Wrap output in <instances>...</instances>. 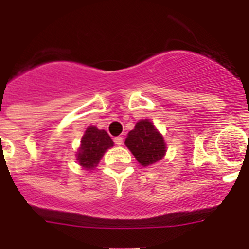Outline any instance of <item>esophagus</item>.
Listing matches in <instances>:
<instances>
[{
  "instance_id": "1",
  "label": "esophagus",
  "mask_w": 249,
  "mask_h": 249,
  "mask_svg": "<svg viewBox=\"0 0 249 249\" xmlns=\"http://www.w3.org/2000/svg\"><path fill=\"white\" fill-rule=\"evenodd\" d=\"M114 143L117 144V146H121L123 143V138L122 137H114Z\"/></svg>"
}]
</instances>
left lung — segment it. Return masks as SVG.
Wrapping results in <instances>:
<instances>
[{"label":"left lung","instance_id":"left-lung-1","mask_svg":"<svg viewBox=\"0 0 249 249\" xmlns=\"http://www.w3.org/2000/svg\"><path fill=\"white\" fill-rule=\"evenodd\" d=\"M124 144L143 167L162 160L167 151L164 138L149 120L136 123L135 128L128 132Z\"/></svg>","mask_w":249,"mask_h":249}]
</instances>
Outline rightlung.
Wrapping results in <instances>:
<instances>
[{"label":"right lung","instance_id":"1","mask_svg":"<svg viewBox=\"0 0 249 249\" xmlns=\"http://www.w3.org/2000/svg\"><path fill=\"white\" fill-rule=\"evenodd\" d=\"M113 146V141L105 129L89 126L81 140L77 151V160L85 169L89 171L97 166L105 152Z\"/></svg>","mask_w":249,"mask_h":249}]
</instances>
